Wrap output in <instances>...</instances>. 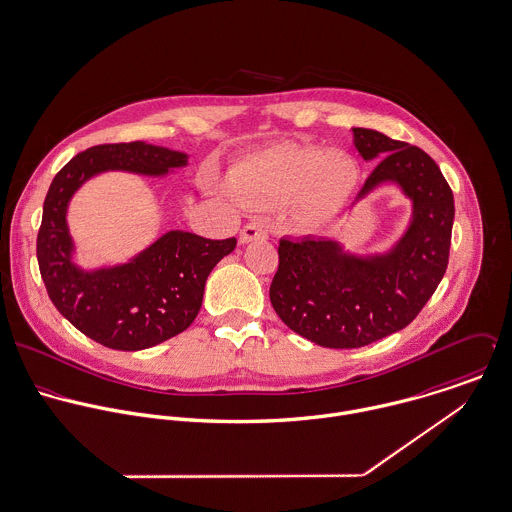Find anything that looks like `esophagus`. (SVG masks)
<instances>
[{
  "label": "esophagus",
  "mask_w": 512,
  "mask_h": 512,
  "mask_svg": "<svg viewBox=\"0 0 512 512\" xmlns=\"http://www.w3.org/2000/svg\"><path fill=\"white\" fill-rule=\"evenodd\" d=\"M257 239H267V229L263 223H247L239 235L241 243H251Z\"/></svg>",
  "instance_id": "esophagus-1"
}]
</instances>
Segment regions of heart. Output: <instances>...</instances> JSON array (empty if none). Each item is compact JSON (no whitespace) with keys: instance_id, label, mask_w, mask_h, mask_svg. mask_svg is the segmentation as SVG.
Here are the masks:
<instances>
[{"instance_id":"heart-1","label":"heart","mask_w":512,"mask_h":512,"mask_svg":"<svg viewBox=\"0 0 512 512\" xmlns=\"http://www.w3.org/2000/svg\"><path fill=\"white\" fill-rule=\"evenodd\" d=\"M229 182L235 194L267 202L295 200L308 223L336 217L360 182L356 158L344 150L283 142L239 160Z\"/></svg>"}]
</instances>
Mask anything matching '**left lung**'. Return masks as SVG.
<instances>
[{
	"label": "left lung",
	"instance_id": "8db88e82",
	"mask_svg": "<svg viewBox=\"0 0 512 512\" xmlns=\"http://www.w3.org/2000/svg\"><path fill=\"white\" fill-rule=\"evenodd\" d=\"M352 132L364 160L383 158L356 202L396 184L413 209L386 253L358 257L324 237L279 241L271 305L291 330L324 348H360L406 328L445 275L455 217L453 192L431 156L378 130Z\"/></svg>",
	"mask_w": 512,
	"mask_h": 512
}]
</instances>
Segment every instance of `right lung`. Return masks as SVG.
I'll list each match as a JSON object with an SVG mask.
<instances>
[{"mask_svg": "<svg viewBox=\"0 0 512 512\" xmlns=\"http://www.w3.org/2000/svg\"><path fill=\"white\" fill-rule=\"evenodd\" d=\"M188 164L184 152L146 142L101 144L77 154L53 178L37 233L41 279L55 308L85 336L112 350H144L184 332L198 316L211 269L237 239L168 231L130 263L83 271L73 263L67 207L93 176L124 170L166 176Z\"/></svg>", "mask_w": 512, "mask_h": 512, "instance_id": "add662e5", "label": "right lung"}]
</instances>
